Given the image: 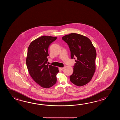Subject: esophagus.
<instances>
[{
    "label": "esophagus",
    "mask_w": 120,
    "mask_h": 120,
    "mask_svg": "<svg viewBox=\"0 0 120 120\" xmlns=\"http://www.w3.org/2000/svg\"><path fill=\"white\" fill-rule=\"evenodd\" d=\"M64 69V67H59V69H60V70H63Z\"/></svg>",
    "instance_id": "esophagus-1"
}]
</instances>
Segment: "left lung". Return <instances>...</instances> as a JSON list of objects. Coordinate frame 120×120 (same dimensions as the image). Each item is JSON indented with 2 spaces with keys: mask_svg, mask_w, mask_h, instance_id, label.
<instances>
[{
  "mask_svg": "<svg viewBox=\"0 0 120 120\" xmlns=\"http://www.w3.org/2000/svg\"><path fill=\"white\" fill-rule=\"evenodd\" d=\"M62 39L69 45L71 59L77 57L70 81L79 87L87 84L96 70L97 53L92 42L86 36L75 33L65 35Z\"/></svg>",
  "mask_w": 120,
  "mask_h": 120,
  "instance_id": "left-lung-1",
  "label": "left lung"
}]
</instances>
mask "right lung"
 <instances>
[{"label":"right lung","mask_w":120,"mask_h":120,"mask_svg":"<svg viewBox=\"0 0 120 120\" xmlns=\"http://www.w3.org/2000/svg\"><path fill=\"white\" fill-rule=\"evenodd\" d=\"M56 38L42 36L32 41L28 47L26 58L28 71L34 81L45 88H50L56 83L58 68L49 65L47 62L49 46Z\"/></svg>","instance_id":"right-lung-1"}]
</instances>
